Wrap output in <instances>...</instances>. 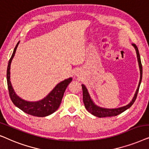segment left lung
Here are the masks:
<instances>
[{
	"mask_svg": "<svg viewBox=\"0 0 149 149\" xmlns=\"http://www.w3.org/2000/svg\"><path fill=\"white\" fill-rule=\"evenodd\" d=\"M133 46L135 47L136 50V54H137V58H138V64H139L140 67V79L139 84H138V87L137 88V91L135 94L134 98L132 102H131L128 105H127L125 106L121 107L119 108H115V109H107V108H102L100 107L97 106L96 105H95L94 103L90 97V95H89L88 91L86 88V86L84 84H82V92H83V102H84V106L87 110L91 114L94 115L95 116H97V117L102 118V117H108V116H117V115L120 114V113L123 112L124 111L127 110L128 108H130L131 106H132L135 101L136 100L137 95H138V91H139V88L140 86V83L142 81V63L141 60H140V56L139 54V51H138V47L136 46V44L133 43Z\"/></svg>",
	"mask_w": 149,
	"mask_h": 149,
	"instance_id": "1",
	"label": "left lung"
}]
</instances>
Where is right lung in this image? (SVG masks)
<instances>
[{"label":"right lung","instance_id":"right-lung-1","mask_svg":"<svg viewBox=\"0 0 149 149\" xmlns=\"http://www.w3.org/2000/svg\"><path fill=\"white\" fill-rule=\"evenodd\" d=\"M18 44L19 42L17 43L16 46L14 48L7 67V80L10 98L15 106H17V108L28 114L34 116H39V117L48 116L54 112L60 106L65 91L69 83L72 80V78L67 79L57 84L55 88L49 93L48 95L42 100L36 102H30L22 100L15 93L11 86V82H10V66H11V63L15 54Z\"/></svg>","mask_w":149,"mask_h":149}]
</instances>
